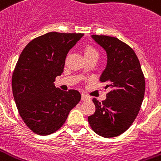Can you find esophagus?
<instances>
[{"label":"esophagus","mask_w":161,"mask_h":161,"mask_svg":"<svg viewBox=\"0 0 161 161\" xmlns=\"http://www.w3.org/2000/svg\"><path fill=\"white\" fill-rule=\"evenodd\" d=\"M90 100V98H89L88 95H86V94H82V100L83 101H87V100Z\"/></svg>","instance_id":"obj_1"}]
</instances>
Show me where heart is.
<instances>
[{"mask_svg": "<svg viewBox=\"0 0 161 161\" xmlns=\"http://www.w3.org/2000/svg\"><path fill=\"white\" fill-rule=\"evenodd\" d=\"M84 53H85V55H89V54H96V55H98L96 50H95L94 47L90 46V45H89V46H87V47L85 48Z\"/></svg>", "mask_w": 161, "mask_h": 161, "instance_id": "heart-1", "label": "heart"}]
</instances>
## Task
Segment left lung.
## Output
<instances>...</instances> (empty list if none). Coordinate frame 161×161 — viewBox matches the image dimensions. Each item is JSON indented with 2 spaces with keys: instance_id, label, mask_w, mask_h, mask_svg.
Listing matches in <instances>:
<instances>
[{
  "instance_id": "1",
  "label": "left lung",
  "mask_w": 161,
  "mask_h": 161,
  "mask_svg": "<svg viewBox=\"0 0 161 161\" xmlns=\"http://www.w3.org/2000/svg\"><path fill=\"white\" fill-rule=\"evenodd\" d=\"M92 38L107 53L106 67L100 81L110 88L106 99H93L95 112L88 117L94 132L114 138L126 132L140 110L145 92V80L134 51L115 37L93 34Z\"/></svg>"
}]
</instances>
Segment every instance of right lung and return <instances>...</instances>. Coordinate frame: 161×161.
I'll return each instance as SVG.
<instances>
[{
  "label": "right lung",
  "mask_w": 161,
  "mask_h": 161,
  "mask_svg": "<svg viewBox=\"0 0 161 161\" xmlns=\"http://www.w3.org/2000/svg\"><path fill=\"white\" fill-rule=\"evenodd\" d=\"M83 36L50 32L31 40L18 58L12 78L13 97L24 123L36 134L56 132L80 101L78 90L63 91L54 82L63 72L70 49Z\"/></svg>",
  "instance_id": "add662e5"
}]
</instances>
